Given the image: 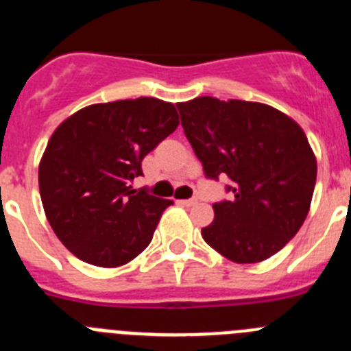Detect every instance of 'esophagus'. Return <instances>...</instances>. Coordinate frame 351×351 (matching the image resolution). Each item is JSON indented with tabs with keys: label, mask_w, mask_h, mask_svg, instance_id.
<instances>
[{
	"label": "esophagus",
	"mask_w": 351,
	"mask_h": 351,
	"mask_svg": "<svg viewBox=\"0 0 351 351\" xmlns=\"http://www.w3.org/2000/svg\"><path fill=\"white\" fill-rule=\"evenodd\" d=\"M182 204H184V206H188V207H191V206H197L198 200H197V198H188V200H182Z\"/></svg>",
	"instance_id": "obj_1"
}]
</instances>
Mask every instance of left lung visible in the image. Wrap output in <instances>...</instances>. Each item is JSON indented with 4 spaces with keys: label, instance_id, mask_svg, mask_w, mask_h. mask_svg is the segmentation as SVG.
<instances>
[{
    "label": "left lung",
    "instance_id": "obj_1",
    "mask_svg": "<svg viewBox=\"0 0 351 351\" xmlns=\"http://www.w3.org/2000/svg\"><path fill=\"white\" fill-rule=\"evenodd\" d=\"M178 108L206 178L230 181L204 241L237 263L276 255L302 226L315 191L316 158L302 128L256 101L200 96Z\"/></svg>",
    "mask_w": 351,
    "mask_h": 351
}]
</instances>
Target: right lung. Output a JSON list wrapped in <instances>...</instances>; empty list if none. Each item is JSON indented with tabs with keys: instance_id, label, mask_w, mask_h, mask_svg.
Returning <instances> with one entry per match:
<instances>
[{
	"instance_id": "add662e5",
	"label": "right lung",
	"mask_w": 351,
	"mask_h": 351,
	"mask_svg": "<svg viewBox=\"0 0 351 351\" xmlns=\"http://www.w3.org/2000/svg\"><path fill=\"white\" fill-rule=\"evenodd\" d=\"M178 125L172 104L137 98L80 108L52 133L40 161V197L52 230L77 258L119 267L149 246L173 202L133 190L132 181Z\"/></svg>"
}]
</instances>
